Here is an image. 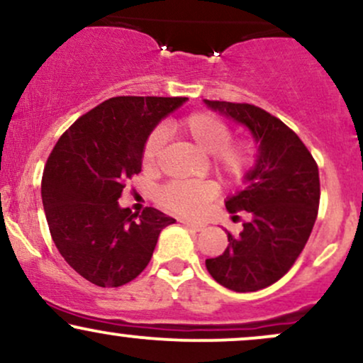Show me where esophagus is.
Wrapping results in <instances>:
<instances>
[{"mask_svg": "<svg viewBox=\"0 0 363 363\" xmlns=\"http://www.w3.org/2000/svg\"><path fill=\"white\" fill-rule=\"evenodd\" d=\"M179 222H181L182 225H186L187 228H191V230L194 232H199L205 228V223H199V222H191V220H186V218H179Z\"/></svg>", "mask_w": 363, "mask_h": 363, "instance_id": "obj_1", "label": "esophagus"}]
</instances>
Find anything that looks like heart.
<instances>
[{
  "label": "heart",
  "instance_id": "obj_1",
  "mask_svg": "<svg viewBox=\"0 0 363 363\" xmlns=\"http://www.w3.org/2000/svg\"><path fill=\"white\" fill-rule=\"evenodd\" d=\"M176 131L203 153H210L213 169L228 181H240L256 164V145L251 140H232V126L213 112H191L177 121ZM164 145L165 133L162 129H153L145 140L141 153L145 169L157 167ZM216 194L218 186L213 181H170L158 189L157 198L158 203L170 211L184 216H198Z\"/></svg>",
  "mask_w": 363,
  "mask_h": 363
}]
</instances>
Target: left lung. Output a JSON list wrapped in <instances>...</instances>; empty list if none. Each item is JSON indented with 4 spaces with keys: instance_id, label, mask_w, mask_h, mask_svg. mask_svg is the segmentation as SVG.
Segmentation results:
<instances>
[{
    "instance_id": "8db88e82",
    "label": "left lung",
    "mask_w": 363,
    "mask_h": 363,
    "mask_svg": "<svg viewBox=\"0 0 363 363\" xmlns=\"http://www.w3.org/2000/svg\"><path fill=\"white\" fill-rule=\"evenodd\" d=\"M205 104L247 126L259 145L256 165L245 174L247 186L225 201L230 213L245 211L249 220L239 235L228 232L227 249L206 259V269L228 290L266 289L289 272L309 240L320 198L318 164L302 140L261 107Z\"/></svg>"
}]
</instances>
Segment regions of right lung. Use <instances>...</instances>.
<instances>
[{
  "label": "right lung",
  "instance_id": "1",
  "mask_svg": "<svg viewBox=\"0 0 363 363\" xmlns=\"http://www.w3.org/2000/svg\"><path fill=\"white\" fill-rule=\"evenodd\" d=\"M186 97H112L62 133L45 164L43 205L57 251L85 280L126 285L152 259L162 228L174 223L155 208L133 215L118 199L141 172L145 140Z\"/></svg>",
  "mask_w": 363,
  "mask_h": 363
}]
</instances>
